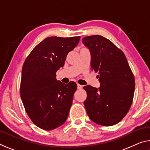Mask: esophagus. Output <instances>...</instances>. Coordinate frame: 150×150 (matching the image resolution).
Here are the masks:
<instances>
[{"label":"esophagus","mask_w":150,"mask_h":150,"mask_svg":"<svg viewBox=\"0 0 150 150\" xmlns=\"http://www.w3.org/2000/svg\"><path fill=\"white\" fill-rule=\"evenodd\" d=\"M83 87V86L81 85H79V84H77V89H81V88Z\"/></svg>","instance_id":"obj_1"}]
</instances>
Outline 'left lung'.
<instances>
[{
    "mask_svg": "<svg viewBox=\"0 0 150 150\" xmlns=\"http://www.w3.org/2000/svg\"><path fill=\"white\" fill-rule=\"evenodd\" d=\"M91 53V69L98 72L99 89L85 86L87 99L84 105L94 123L104 126L117 124L126 115L132 105L135 79L122 50L101 35L83 38Z\"/></svg>",
    "mask_w": 150,
    "mask_h": 150,
    "instance_id": "left-lung-1",
    "label": "left lung"
}]
</instances>
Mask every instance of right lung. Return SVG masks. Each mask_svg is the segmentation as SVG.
<instances>
[{
    "label": "right lung",
    "mask_w": 150,
    "mask_h": 150,
    "mask_svg": "<svg viewBox=\"0 0 150 150\" xmlns=\"http://www.w3.org/2000/svg\"><path fill=\"white\" fill-rule=\"evenodd\" d=\"M80 37H47L32 50L23 64L21 97L28 117L42 129H55L68 117L77 84L57 81L56 72L63 67Z\"/></svg>",
    "instance_id": "right-lung-1"
}]
</instances>
